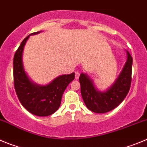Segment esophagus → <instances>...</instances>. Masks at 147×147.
Masks as SVG:
<instances>
[{
  "label": "esophagus",
  "instance_id": "1",
  "mask_svg": "<svg viewBox=\"0 0 147 147\" xmlns=\"http://www.w3.org/2000/svg\"><path fill=\"white\" fill-rule=\"evenodd\" d=\"M80 71H76V72H75V78H76V80H77V79H79V77H80Z\"/></svg>",
  "mask_w": 147,
  "mask_h": 147
}]
</instances>
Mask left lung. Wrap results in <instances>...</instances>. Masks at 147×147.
Returning a JSON list of instances; mask_svg holds the SVG:
<instances>
[{
    "instance_id": "1",
    "label": "left lung",
    "mask_w": 147,
    "mask_h": 147,
    "mask_svg": "<svg viewBox=\"0 0 147 147\" xmlns=\"http://www.w3.org/2000/svg\"><path fill=\"white\" fill-rule=\"evenodd\" d=\"M127 62L113 85L106 91L101 92L95 88L93 82L85 74H81L80 82L81 94L86 107L96 113H105L118 107L127 96L132 80V58L128 51Z\"/></svg>"
}]
</instances>
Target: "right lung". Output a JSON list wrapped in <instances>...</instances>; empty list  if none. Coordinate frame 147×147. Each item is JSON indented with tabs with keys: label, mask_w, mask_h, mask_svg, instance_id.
<instances>
[{
	"label": "right lung",
	"mask_w": 147,
	"mask_h": 147,
	"mask_svg": "<svg viewBox=\"0 0 147 147\" xmlns=\"http://www.w3.org/2000/svg\"><path fill=\"white\" fill-rule=\"evenodd\" d=\"M40 32H34L30 35ZM30 35L22 41L14 56L15 89L18 99L28 112L38 116H48L59 109L62 94L69 83L74 80L75 74L58 76L46 85H38L32 82L24 71L22 59L23 49Z\"/></svg>",
	"instance_id": "obj_1"
}]
</instances>
